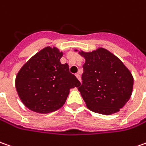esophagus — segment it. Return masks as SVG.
Wrapping results in <instances>:
<instances>
[{"mask_svg":"<svg viewBox=\"0 0 146 146\" xmlns=\"http://www.w3.org/2000/svg\"><path fill=\"white\" fill-rule=\"evenodd\" d=\"M75 76L77 77V79H78V80H80V81H81V78H80V73H76V74H75Z\"/></svg>","mask_w":146,"mask_h":146,"instance_id":"1","label":"esophagus"}]
</instances>
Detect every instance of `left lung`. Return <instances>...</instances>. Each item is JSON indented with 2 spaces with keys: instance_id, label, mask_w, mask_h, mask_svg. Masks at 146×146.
<instances>
[{
  "instance_id": "8db88e82",
  "label": "left lung",
  "mask_w": 146,
  "mask_h": 146,
  "mask_svg": "<svg viewBox=\"0 0 146 146\" xmlns=\"http://www.w3.org/2000/svg\"><path fill=\"white\" fill-rule=\"evenodd\" d=\"M84 57L82 84L78 88L91 111L111 115L120 111L132 95L133 78L124 63L106 49L80 52Z\"/></svg>"
}]
</instances>
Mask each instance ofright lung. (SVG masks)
Here are the masks:
<instances>
[{"label":"right lung","instance_id":"obj_1","mask_svg":"<svg viewBox=\"0 0 146 146\" xmlns=\"http://www.w3.org/2000/svg\"><path fill=\"white\" fill-rule=\"evenodd\" d=\"M62 52L46 47L21 68L16 77V89L25 107L39 113L56 111L64 104L70 89L80 82L62 64Z\"/></svg>","mask_w":146,"mask_h":146}]
</instances>
